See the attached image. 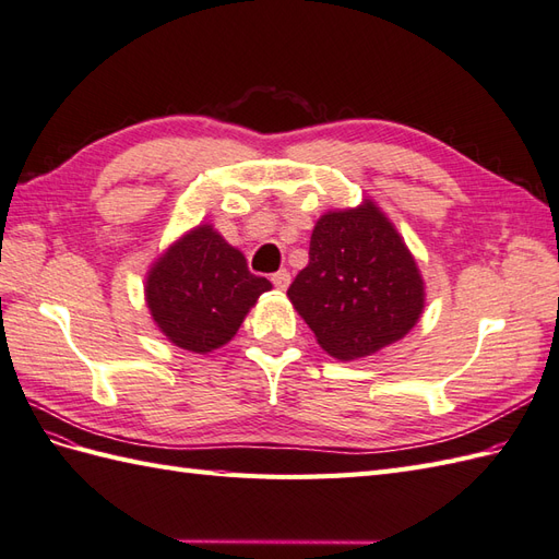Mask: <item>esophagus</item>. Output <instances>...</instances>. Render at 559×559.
I'll return each mask as SVG.
<instances>
[{
    "label": "esophagus",
    "mask_w": 559,
    "mask_h": 559,
    "mask_svg": "<svg viewBox=\"0 0 559 559\" xmlns=\"http://www.w3.org/2000/svg\"><path fill=\"white\" fill-rule=\"evenodd\" d=\"M271 283H274L278 290H285V288H288V285H290V274H288V271H285V269H283V271H276V274L271 276Z\"/></svg>",
    "instance_id": "1"
}]
</instances>
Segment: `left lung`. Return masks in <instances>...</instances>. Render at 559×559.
<instances>
[{"label":"left lung","instance_id":"left-lung-1","mask_svg":"<svg viewBox=\"0 0 559 559\" xmlns=\"http://www.w3.org/2000/svg\"><path fill=\"white\" fill-rule=\"evenodd\" d=\"M288 297L319 345L340 361L402 340L425 305L416 262L373 203L323 214L311 234L309 264Z\"/></svg>","mask_w":559,"mask_h":559}]
</instances>
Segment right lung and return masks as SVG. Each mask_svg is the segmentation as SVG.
Instances as JSON below:
<instances>
[{"instance_id": "add662e5", "label": "right lung", "mask_w": 559, "mask_h": 559, "mask_svg": "<svg viewBox=\"0 0 559 559\" xmlns=\"http://www.w3.org/2000/svg\"><path fill=\"white\" fill-rule=\"evenodd\" d=\"M269 288L217 231L198 226L151 269L146 299L157 328L175 345L207 354L238 333L248 309Z\"/></svg>"}]
</instances>
